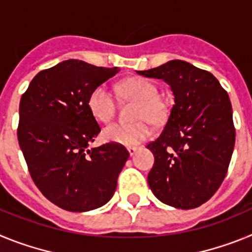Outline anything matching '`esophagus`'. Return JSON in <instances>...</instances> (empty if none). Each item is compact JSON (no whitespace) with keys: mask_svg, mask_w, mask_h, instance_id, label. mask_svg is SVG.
Instances as JSON below:
<instances>
[{"mask_svg":"<svg viewBox=\"0 0 252 252\" xmlns=\"http://www.w3.org/2000/svg\"><path fill=\"white\" fill-rule=\"evenodd\" d=\"M127 151H128V154H130L131 157H133V155H135V154H136L137 148H135V146H128V148H127Z\"/></svg>","mask_w":252,"mask_h":252,"instance_id":"1","label":"esophagus"}]
</instances>
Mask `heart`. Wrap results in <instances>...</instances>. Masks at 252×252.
I'll use <instances>...</instances> for the list:
<instances>
[{
	"instance_id": "1",
	"label": "heart",
	"mask_w": 252,
	"mask_h": 252,
	"mask_svg": "<svg viewBox=\"0 0 252 252\" xmlns=\"http://www.w3.org/2000/svg\"><path fill=\"white\" fill-rule=\"evenodd\" d=\"M122 97L137 102L133 119L139 120L132 124L108 125L102 131V139L106 142L124 146H133L145 141L150 136L151 130L145 120L159 122L164 117V104L158 98V90L151 82L144 78H130L119 86ZM88 110L97 121H111L116 111V101L111 91L104 84L97 86L88 97Z\"/></svg>"
}]
</instances>
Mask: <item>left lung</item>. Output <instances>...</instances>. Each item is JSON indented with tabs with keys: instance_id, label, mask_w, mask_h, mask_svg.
Returning a JSON list of instances; mask_svg holds the SVG:
<instances>
[{
	"instance_id": "1",
	"label": "left lung",
	"mask_w": 252,
	"mask_h": 252,
	"mask_svg": "<svg viewBox=\"0 0 252 252\" xmlns=\"http://www.w3.org/2000/svg\"><path fill=\"white\" fill-rule=\"evenodd\" d=\"M137 74L170 86L174 95L165 127L146 148L155 162L148 183L162 203L199 207L226 177L235 146L232 107L217 78L183 60H170Z\"/></svg>"
}]
</instances>
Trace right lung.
<instances>
[{
  "instance_id": "obj_1",
  "label": "right lung",
  "mask_w": 252,
  "mask_h": 252,
  "mask_svg": "<svg viewBox=\"0 0 252 252\" xmlns=\"http://www.w3.org/2000/svg\"><path fill=\"white\" fill-rule=\"evenodd\" d=\"M120 69L78 59L37 73L20 101L17 139L30 175L51 203L70 212L99 208L112 198L130 154L119 144L90 149L101 131L88 97Z\"/></svg>"
}]
</instances>
